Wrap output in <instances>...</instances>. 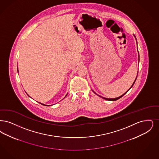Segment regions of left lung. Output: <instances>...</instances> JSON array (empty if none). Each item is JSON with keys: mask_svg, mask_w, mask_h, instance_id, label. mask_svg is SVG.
I'll list each match as a JSON object with an SVG mask.
<instances>
[{"mask_svg": "<svg viewBox=\"0 0 159 159\" xmlns=\"http://www.w3.org/2000/svg\"><path fill=\"white\" fill-rule=\"evenodd\" d=\"M134 35V37H135V35ZM135 39H136V37H135ZM137 49H138V48H137ZM138 57H139V59H139V52H138ZM137 77H136V78H135V81H134V83H133V84H132V85L131 87H130V88H129V90H128V91H126V92H125V93L124 94H122V96H119V97H116V98H106V97H102V96H99V95H98V94H96V93H95V92H94V91H93V92H94V93H95V94H97V95H98V96H99V97H102V98H104V99H105V100H109V101H116V100H118V99H119V98H121V97H122V96H124L125 94H126V93H127V92H128V91H129V90H130V89H131L132 87V86H133V85H134V83H135V81H136V80H137Z\"/></svg>", "mask_w": 159, "mask_h": 159, "instance_id": "left-lung-1", "label": "left lung"}]
</instances>
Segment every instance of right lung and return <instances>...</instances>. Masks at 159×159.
<instances>
[{
  "mask_svg": "<svg viewBox=\"0 0 159 159\" xmlns=\"http://www.w3.org/2000/svg\"><path fill=\"white\" fill-rule=\"evenodd\" d=\"M67 94H66V96H65V97H66V96H67ZM65 97H64V98H65ZM42 104H43V105H44V106H51V105H46V104H43V103H41Z\"/></svg>",
  "mask_w": 159,
  "mask_h": 159,
  "instance_id": "obj_1",
  "label": "right lung"
}]
</instances>
